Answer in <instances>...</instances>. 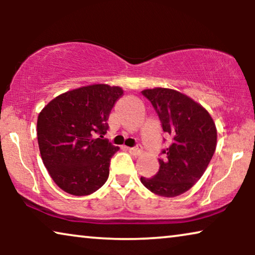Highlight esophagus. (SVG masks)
Here are the masks:
<instances>
[{
    "instance_id": "obj_1",
    "label": "esophagus",
    "mask_w": 255,
    "mask_h": 255,
    "mask_svg": "<svg viewBox=\"0 0 255 255\" xmlns=\"http://www.w3.org/2000/svg\"><path fill=\"white\" fill-rule=\"evenodd\" d=\"M128 152L133 155H139L141 153V147L140 146H135V147H130L128 148Z\"/></svg>"
}]
</instances>
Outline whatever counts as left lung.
I'll use <instances>...</instances> for the list:
<instances>
[{"mask_svg":"<svg viewBox=\"0 0 255 255\" xmlns=\"http://www.w3.org/2000/svg\"><path fill=\"white\" fill-rule=\"evenodd\" d=\"M161 121L162 130L172 137L163 149L160 168L141 183L159 196L175 197L189 190L203 175L217 145V128L207 109L189 96L168 88L145 89Z\"/></svg>","mask_w":255,"mask_h":255,"instance_id":"left-lung-1","label":"left lung"}]
</instances>
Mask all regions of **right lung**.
<instances>
[{"label":"right lung","instance_id":"1","mask_svg":"<svg viewBox=\"0 0 255 255\" xmlns=\"http://www.w3.org/2000/svg\"><path fill=\"white\" fill-rule=\"evenodd\" d=\"M121 87L90 85L50 101L38 115L37 138L52 180L66 193L86 196L109 176L110 159L120 147L103 137Z\"/></svg>","mask_w":255,"mask_h":255}]
</instances>
